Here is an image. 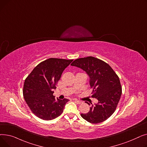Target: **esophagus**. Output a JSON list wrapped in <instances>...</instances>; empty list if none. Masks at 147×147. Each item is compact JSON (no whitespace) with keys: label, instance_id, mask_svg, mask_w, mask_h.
<instances>
[{"label":"esophagus","instance_id":"esophagus-1","mask_svg":"<svg viewBox=\"0 0 147 147\" xmlns=\"http://www.w3.org/2000/svg\"><path fill=\"white\" fill-rule=\"evenodd\" d=\"M74 101H75V102H76V103H78V104H82L83 103L82 101H79V100H78V99H74Z\"/></svg>","mask_w":147,"mask_h":147}]
</instances>
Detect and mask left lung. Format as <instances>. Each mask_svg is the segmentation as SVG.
I'll return each instance as SVG.
<instances>
[{
	"instance_id": "left-lung-1",
	"label": "left lung",
	"mask_w": 147,
	"mask_h": 147,
	"mask_svg": "<svg viewBox=\"0 0 147 147\" xmlns=\"http://www.w3.org/2000/svg\"><path fill=\"white\" fill-rule=\"evenodd\" d=\"M71 65L83 69L89 75L92 88L91 97L98 100L97 104L90 107L88 113L81 114L82 117L94 124L109 119L116 109L121 95V86L117 74L105 62L93 57L77 59Z\"/></svg>"
}]
</instances>
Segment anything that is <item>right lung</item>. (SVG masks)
Listing matches in <instances>:
<instances>
[{
	"instance_id": "1",
	"label": "right lung",
	"mask_w": 147,
	"mask_h": 147,
	"mask_svg": "<svg viewBox=\"0 0 147 147\" xmlns=\"http://www.w3.org/2000/svg\"><path fill=\"white\" fill-rule=\"evenodd\" d=\"M73 59L49 58L38 64L27 77L23 96L32 112L44 120L58 117L63 112L67 99H55L53 89L65 68Z\"/></svg>"
}]
</instances>
